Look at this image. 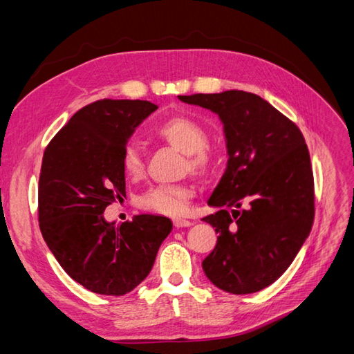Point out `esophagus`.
Instances as JSON below:
<instances>
[{
	"label": "esophagus",
	"instance_id": "34e87169",
	"mask_svg": "<svg viewBox=\"0 0 354 354\" xmlns=\"http://www.w3.org/2000/svg\"><path fill=\"white\" fill-rule=\"evenodd\" d=\"M173 224H174V227H177V229H180V227H189V226H192V223L190 220H186V218H174L173 220Z\"/></svg>",
	"mask_w": 354,
	"mask_h": 354
}]
</instances>
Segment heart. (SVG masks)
<instances>
[{
    "instance_id": "b5f03b06",
    "label": "heart",
    "mask_w": 354,
    "mask_h": 354,
    "mask_svg": "<svg viewBox=\"0 0 354 354\" xmlns=\"http://www.w3.org/2000/svg\"><path fill=\"white\" fill-rule=\"evenodd\" d=\"M153 134L159 140L186 155L185 168L189 173L203 177L209 174L216 165L217 156L212 147L207 145L208 133L205 127L194 118L186 115L171 116L155 127ZM121 164L128 177H140L145 169L140 145L127 142L122 147ZM192 196H194V187L189 185H160L143 192L138 196L137 203L146 211L178 217L187 212Z\"/></svg>"
}]
</instances>
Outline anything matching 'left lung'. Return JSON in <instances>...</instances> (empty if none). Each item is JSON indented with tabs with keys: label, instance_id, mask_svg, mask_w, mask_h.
Segmentation results:
<instances>
[{
	"label": "left lung",
	"instance_id": "1",
	"mask_svg": "<svg viewBox=\"0 0 354 354\" xmlns=\"http://www.w3.org/2000/svg\"><path fill=\"white\" fill-rule=\"evenodd\" d=\"M178 99L218 115L229 155L208 199L218 211L202 218L218 233L202 269L226 292L261 291L291 266L313 226L315 183L304 137L252 93L229 90Z\"/></svg>",
	"mask_w": 354,
	"mask_h": 354
}]
</instances>
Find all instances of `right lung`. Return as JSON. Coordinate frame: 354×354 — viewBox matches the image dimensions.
Returning a JSON list of instances; mask_svg holds the SVG:
<instances>
[{"instance_id":"add662e5","label":"right lung","mask_w":354,"mask_h":354,"mask_svg":"<svg viewBox=\"0 0 354 354\" xmlns=\"http://www.w3.org/2000/svg\"><path fill=\"white\" fill-rule=\"evenodd\" d=\"M147 100L103 99L84 106L42 156L38 221L47 246L73 281L102 295H124L146 279L173 223L153 214L121 226L103 217L125 198L122 147L155 112Z\"/></svg>"}]
</instances>
